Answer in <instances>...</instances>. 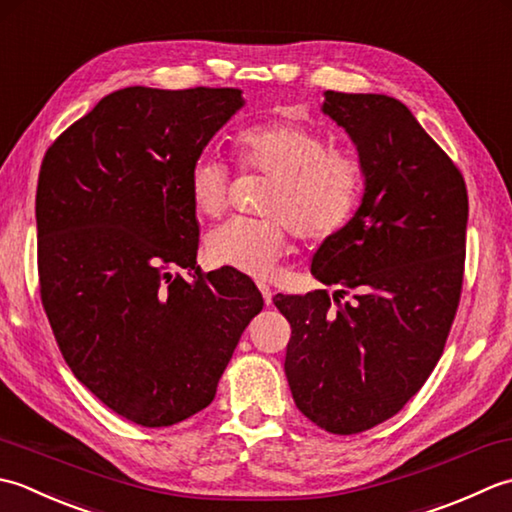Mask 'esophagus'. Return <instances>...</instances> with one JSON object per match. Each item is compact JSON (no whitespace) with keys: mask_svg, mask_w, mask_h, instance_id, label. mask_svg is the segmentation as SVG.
<instances>
[{"mask_svg":"<svg viewBox=\"0 0 512 512\" xmlns=\"http://www.w3.org/2000/svg\"><path fill=\"white\" fill-rule=\"evenodd\" d=\"M258 289H260V294H263L265 305H271V287L265 283H258Z\"/></svg>","mask_w":512,"mask_h":512,"instance_id":"esophagus-1","label":"esophagus"}]
</instances>
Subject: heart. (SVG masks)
Listing matches in <instances>:
<instances>
[{
    "instance_id": "heart-1",
    "label": "heart",
    "mask_w": 512,
    "mask_h": 512,
    "mask_svg": "<svg viewBox=\"0 0 512 512\" xmlns=\"http://www.w3.org/2000/svg\"><path fill=\"white\" fill-rule=\"evenodd\" d=\"M245 170L274 176L263 201L269 216H236L205 238V254L218 267L269 278L287 252L291 229L309 241L338 236L358 212L364 172L351 154L331 150L316 130L276 119L252 125L234 141ZM194 210L218 218L229 201V170L218 156L196 159L187 176Z\"/></svg>"
}]
</instances>
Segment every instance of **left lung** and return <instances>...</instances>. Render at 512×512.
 <instances>
[{
    "label": "left lung",
    "mask_w": 512,
    "mask_h": 512,
    "mask_svg": "<svg viewBox=\"0 0 512 512\" xmlns=\"http://www.w3.org/2000/svg\"><path fill=\"white\" fill-rule=\"evenodd\" d=\"M322 112L356 143L364 172L353 221L311 260L314 278L338 287V307L327 289L274 305L291 325L285 373L300 413L353 435L398 413L442 356L462 294L468 194L402 101L327 90Z\"/></svg>",
    "instance_id": "1"
}]
</instances>
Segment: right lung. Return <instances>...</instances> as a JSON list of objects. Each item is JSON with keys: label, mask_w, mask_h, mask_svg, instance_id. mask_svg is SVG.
Returning a JSON list of instances; mask_svg holds the SVG:
<instances>
[{"label": "right lung", "mask_w": 512, "mask_h": 512, "mask_svg": "<svg viewBox=\"0 0 512 512\" xmlns=\"http://www.w3.org/2000/svg\"><path fill=\"white\" fill-rule=\"evenodd\" d=\"M243 103L238 88H123L41 163V305L75 378L134 424L203 411L263 309L249 276L196 267L187 192L194 161Z\"/></svg>", "instance_id": "1"}]
</instances>
